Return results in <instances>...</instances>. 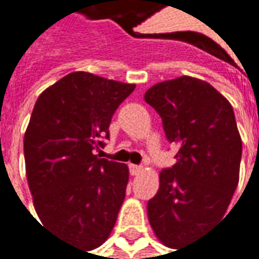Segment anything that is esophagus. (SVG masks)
Returning <instances> with one entry per match:
<instances>
[{
	"label": "esophagus",
	"instance_id": "1",
	"mask_svg": "<svg viewBox=\"0 0 259 259\" xmlns=\"http://www.w3.org/2000/svg\"><path fill=\"white\" fill-rule=\"evenodd\" d=\"M129 170H130V175H139L142 170H143V167L140 165H133V163H130L129 165Z\"/></svg>",
	"mask_w": 259,
	"mask_h": 259
}]
</instances>
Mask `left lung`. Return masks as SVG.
<instances>
[{
	"label": "left lung",
	"mask_w": 259,
	"mask_h": 259,
	"mask_svg": "<svg viewBox=\"0 0 259 259\" xmlns=\"http://www.w3.org/2000/svg\"><path fill=\"white\" fill-rule=\"evenodd\" d=\"M145 102L179 147L176 163L159 175L147 218L163 245L179 249L225 215L239 181L242 142L231 103L203 80L182 76L157 83Z\"/></svg>",
	"instance_id": "8db88e82"
}]
</instances>
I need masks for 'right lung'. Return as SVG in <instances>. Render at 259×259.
I'll return each instance as SVG.
<instances>
[{
  "mask_svg": "<svg viewBox=\"0 0 259 259\" xmlns=\"http://www.w3.org/2000/svg\"><path fill=\"white\" fill-rule=\"evenodd\" d=\"M85 71L46 89L24 135L28 188L41 222L68 244L92 251L109 238L124 201L129 169L100 159L120 103L135 90Z\"/></svg>",
  "mask_w": 259,
  "mask_h": 259,
  "instance_id": "obj_1",
  "label": "right lung"
}]
</instances>
